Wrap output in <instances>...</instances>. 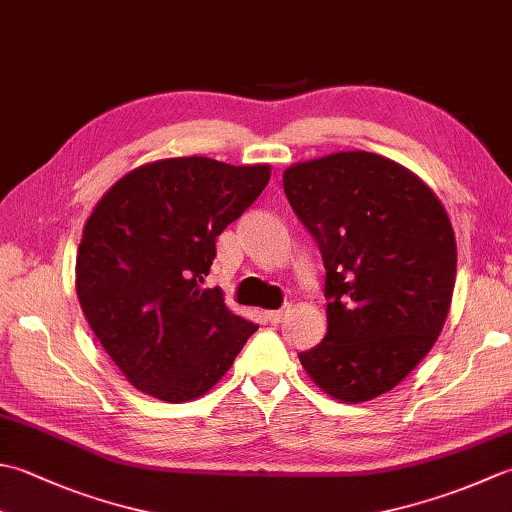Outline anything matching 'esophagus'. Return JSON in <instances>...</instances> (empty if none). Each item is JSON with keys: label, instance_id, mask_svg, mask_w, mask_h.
<instances>
[{"label": "esophagus", "instance_id": "1", "mask_svg": "<svg viewBox=\"0 0 512 512\" xmlns=\"http://www.w3.org/2000/svg\"><path fill=\"white\" fill-rule=\"evenodd\" d=\"M286 313H288V306L279 308V310H270V313H266V317H268L270 324H279V322H284Z\"/></svg>", "mask_w": 512, "mask_h": 512}]
</instances>
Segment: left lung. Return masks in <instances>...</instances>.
I'll list each match as a JSON object with an SVG mask.
<instances>
[{
  "label": "left lung",
  "instance_id": "left-lung-1",
  "mask_svg": "<svg viewBox=\"0 0 512 512\" xmlns=\"http://www.w3.org/2000/svg\"><path fill=\"white\" fill-rule=\"evenodd\" d=\"M284 190L326 268V337L299 362L339 402L384 395L448 317L457 246L446 210L415 173L366 150L293 164Z\"/></svg>",
  "mask_w": 512,
  "mask_h": 512
}]
</instances>
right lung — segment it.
Listing matches in <instances>:
<instances>
[{"label":"right lung","instance_id":"1","mask_svg":"<svg viewBox=\"0 0 512 512\" xmlns=\"http://www.w3.org/2000/svg\"><path fill=\"white\" fill-rule=\"evenodd\" d=\"M268 179V164L159 159L126 173L90 213L75 266L79 306L137 390L170 404L197 399L257 330L204 277L215 239Z\"/></svg>","mask_w":512,"mask_h":512}]
</instances>
